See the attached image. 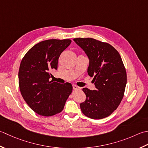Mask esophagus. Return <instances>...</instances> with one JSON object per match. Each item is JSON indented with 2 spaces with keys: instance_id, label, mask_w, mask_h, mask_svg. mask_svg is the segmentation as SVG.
Returning <instances> with one entry per match:
<instances>
[{
  "instance_id": "obj_1",
  "label": "esophagus",
  "mask_w": 148,
  "mask_h": 148,
  "mask_svg": "<svg viewBox=\"0 0 148 148\" xmlns=\"http://www.w3.org/2000/svg\"><path fill=\"white\" fill-rule=\"evenodd\" d=\"M73 90H79L80 88L76 85H73Z\"/></svg>"
}]
</instances>
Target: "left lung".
Segmentation results:
<instances>
[{"instance_id":"8db88e82","label":"left lung","mask_w":148,"mask_h":148,"mask_svg":"<svg viewBox=\"0 0 148 148\" xmlns=\"http://www.w3.org/2000/svg\"><path fill=\"white\" fill-rule=\"evenodd\" d=\"M89 60L87 73L95 89L83 88L85 101L80 104L84 115L94 119L108 117L119 106L124 96L126 72L119 52L110 44L93 38L73 39Z\"/></svg>"}]
</instances>
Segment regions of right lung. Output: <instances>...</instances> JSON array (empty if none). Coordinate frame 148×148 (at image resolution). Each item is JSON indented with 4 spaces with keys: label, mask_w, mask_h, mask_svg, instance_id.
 Listing matches in <instances>:
<instances>
[{
    "label": "right lung",
    "mask_w": 148,
    "mask_h": 148,
    "mask_svg": "<svg viewBox=\"0 0 148 148\" xmlns=\"http://www.w3.org/2000/svg\"><path fill=\"white\" fill-rule=\"evenodd\" d=\"M70 40H48L33 46L23 57L18 71L19 87L24 100L39 115L61 112L72 92L71 84L50 81L59 57Z\"/></svg>",
    "instance_id": "add662e5"
}]
</instances>
